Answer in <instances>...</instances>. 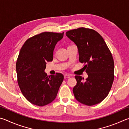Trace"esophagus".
Here are the masks:
<instances>
[{"mask_svg": "<svg viewBox=\"0 0 129 129\" xmlns=\"http://www.w3.org/2000/svg\"><path fill=\"white\" fill-rule=\"evenodd\" d=\"M71 77V76L69 75V74H65V75H64V79H67V78H70Z\"/></svg>", "mask_w": 129, "mask_h": 129, "instance_id": "esophagus-1", "label": "esophagus"}]
</instances>
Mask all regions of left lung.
I'll use <instances>...</instances> for the list:
<instances>
[{
	"label": "left lung",
	"mask_w": 129,
	"mask_h": 129,
	"mask_svg": "<svg viewBox=\"0 0 129 129\" xmlns=\"http://www.w3.org/2000/svg\"><path fill=\"white\" fill-rule=\"evenodd\" d=\"M66 36L78 47L79 62L84 63L88 77L75 76L77 83L73 88L75 99L83 104L92 106L104 100L114 80V60L111 52L100 34L93 29L79 28L70 30Z\"/></svg>",
	"instance_id": "left-lung-1"
}]
</instances>
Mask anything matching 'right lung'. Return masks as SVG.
<instances>
[{
	"mask_svg": "<svg viewBox=\"0 0 129 129\" xmlns=\"http://www.w3.org/2000/svg\"><path fill=\"white\" fill-rule=\"evenodd\" d=\"M63 34L43 32L28 38L20 49L16 64L17 83L22 94L42 107L54 100L64 79L61 73L47 75V62L53 60L54 47Z\"/></svg>",
	"mask_w": 129,
	"mask_h": 129,
	"instance_id": "1",
	"label": "right lung"
}]
</instances>
